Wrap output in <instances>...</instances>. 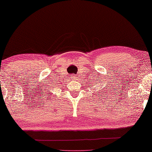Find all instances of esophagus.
<instances>
[{"label":"esophagus","instance_id":"esophagus-1","mask_svg":"<svg viewBox=\"0 0 152 152\" xmlns=\"http://www.w3.org/2000/svg\"><path fill=\"white\" fill-rule=\"evenodd\" d=\"M75 77H76L74 75H71V79H72V80H75Z\"/></svg>","mask_w":152,"mask_h":152}]
</instances>
